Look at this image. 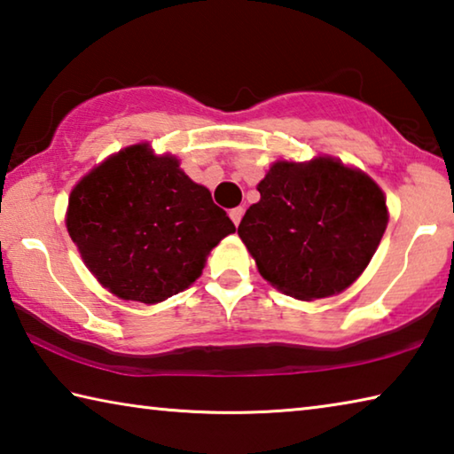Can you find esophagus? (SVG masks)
Here are the masks:
<instances>
[{
  "label": "esophagus",
  "mask_w": 454,
  "mask_h": 454,
  "mask_svg": "<svg viewBox=\"0 0 454 454\" xmlns=\"http://www.w3.org/2000/svg\"><path fill=\"white\" fill-rule=\"evenodd\" d=\"M242 216H244V208H232V210H230V218H232V222H234L236 226L240 224Z\"/></svg>",
  "instance_id": "34e87169"
}]
</instances>
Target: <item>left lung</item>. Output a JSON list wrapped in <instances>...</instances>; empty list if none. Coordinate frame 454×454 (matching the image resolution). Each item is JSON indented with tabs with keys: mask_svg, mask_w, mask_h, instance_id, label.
Wrapping results in <instances>:
<instances>
[{
	"mask_svg": "<svg viewBox=\"0 0 454 454\" xmlns=\"http://www.w3.org/2000/svg\"><path fill=\"white\" fill-rule=\"evenodd\" d=\"M260 200L238 226L264 278L284 294L314 301L355 282L387 230L382 190L333 158L276 162Z\"/></svg>",
	"mask_w": 454,
	"mask_h": 454,
	"instance_id": "1",
	"label": "left lung"
}]
</instances>
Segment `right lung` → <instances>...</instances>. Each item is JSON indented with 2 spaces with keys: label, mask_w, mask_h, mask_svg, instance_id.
<instances>
[{
  "label": "right lung",
  "mask_w": 454,
  "mask_h": 454,
  "mask_svg": "<svg viewBox=\"0 0 454 454\" xmlns=\"http://www.w3.org/2000/svg\"><path fill=\"white\" fill-rule=\"evenodd\" d=\"M66 226L99 284L144 304L186 290L214 246L236 230L208 188L148 144L91 170L72 192Z\"/></svg>",
  "instance_id": "obj_1"
}]
</instances>
